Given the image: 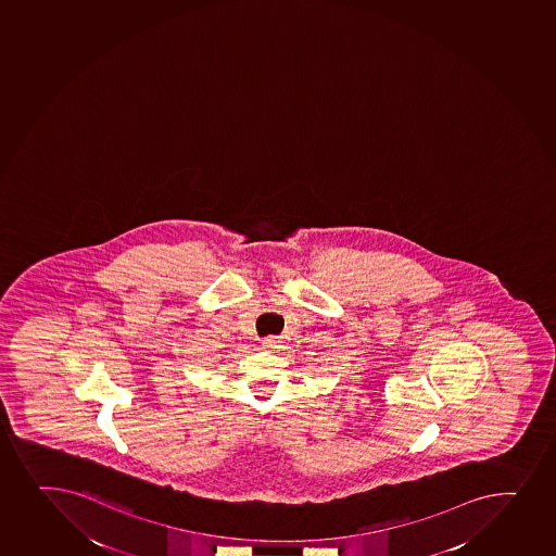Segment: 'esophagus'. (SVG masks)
Listing matches in <instances>:
<instances>
[{
  "label": "esophagus",
  "mask_w": 556,
  "mask_h": 556,
  "mask_svg": "<svg viewBox=\"0 0 556 556\" xmlns=\"http://www.w3.org/2000/svg\"><path fill=\"white\" fill-rule=\"evenodd\" d=\"M280 340H278V337H269V339H265L262 344H264L265 350L269 351H276L278 348H280V344H278Z\"/></svg>",
  "instance_id": "obj_1"
}]
</instances>
